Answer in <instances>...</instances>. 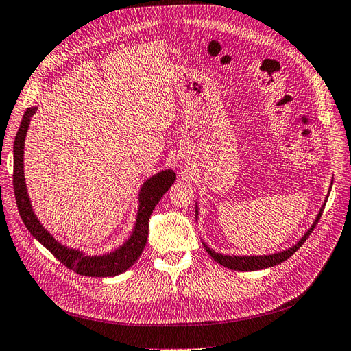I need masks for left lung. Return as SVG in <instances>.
Wrapping results in <instances>:
<instances>
[{
	"label": "left lung",
	"instance_id": "left-lung-1",
	"mask_svg": "<svg viewBox=\"0 0 351 351\" xmlns=\"http://www.w3.org/2000/svg\"><path fill=\"white\" fill-rule=\"evenodd\" d=\"M332 185V184H331ZM330 191H331V186H330ZM328 194H330V192H328ZM325 204H326V199H325V202H324V206L321 207V210H319V213H318V216H316V219H315V221H313V224L311 226V229L304 233L303 236H302V239L296 243V245H293L291 247H289V250H286V251H281V252H276V254H269V255H259V256H237V255H224V254H219V252H216V251H213V250H210V247L206 245V243H202L204 245V247H206V251L208 252V255L214 259V261L216 263H219V264H221V265H224V267H228V268H230V269H236V271H256V269H264V268H268V267H274V265H278V264H281L282 261H286V259H289L293 254H295L299 247L306 242V239L309 237V234L312 233V230L315 229V226L318 224V221H319V219H321V214H322V211H324V207H325ZM197 210H198V207H195ZM195 210V213L198 214V211Z\"/></svg>",
	"mask_w": 351,
	"mask_h": 351
}]
</instances>
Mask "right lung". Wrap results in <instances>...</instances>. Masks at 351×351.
<instances>
[{
    "label": "right lung",
    "mask_w": 351,
    "mask_h": 351,
    "mask_svg": "<svg viewBox=\"0 0 351 351\" xmlns=\"http://www.w3.org/2000/svg\"><path fill=\"white\" fill-rule=\"evenodd\" d=\"M36 106L27 108L23 119H21L20 128L16 134L13 154H14V172L13 185L14 195L20 217L23 220L27 230L32 236L38 239L47 250L61 261L66 268L73 269L74 273L87 277H114L125 271L137 261L149 237V220L157 202L162 199L166 191L175 182L176 175L172 169H166L156 173L143 184L138 194V211L135 226L128 241L123 242L118 250L105 255H84L83 252L66 247L61 245L55 237L43 228L38 220L35 211L32 208L30 198L27 195V188L25 182V169H23V154H25V140L29 130L30 118L36 114Z\"/></svg>",
    "instance_id": "add662e5"
}]
</instances>
